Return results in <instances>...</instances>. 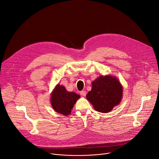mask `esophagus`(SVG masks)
Returning a JSON list of instances; mask_svg holds the SVG:
<instances>
[{
	"mask_svg": "<svg viewBox=\"0 0 159 159\" xmlns=\"http://www.w3.org/2000/svg\"><path fill=\"white\" fill-rule=\"evenodd\" d=\"M80 94L82 96H86V92L85 91H80Z\"/></svg>",
	"mask_w": 159,
	"mask_h": 159,
	"instance_id": "obj_1",
	"label": "esophagus"
}]
</instances>
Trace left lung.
Instances as JSON below:
<instances>
[{
    "label": "left lung",
    "instance_id": "obj_1",
    "mask_svg": "<svg viewBox=\"0 0 159 159\" xmlns=\"http://www.w3.org/2000/svg\"><path fill=\"white\" fill-rule=\"evenodd\" d=\"M123 97V87L119 80L111 75L100 76L92 82V89L86 95L96 111L109 112L118 105Z\"/></svg>",
    "mask_w": 159,
    "mask_h": 159
}]
</instances>
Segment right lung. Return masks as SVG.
Here are the masks:
<instances>
[{"instance_id":"add662e5","label":"right lung","mask_w":159,"mask_h":159,"mask_svg":"<svg viewBox=\"0 0 159 159\" xmlns=\"http://www.w3.org/2000/svg\"><path fill=\"white\" fill-rule=\"evenodd\" d=\"M80 97L74 92H68L63 85L57 84L51 95V104L56 112L68 116Z\"/></svg>"}]
</instances>
